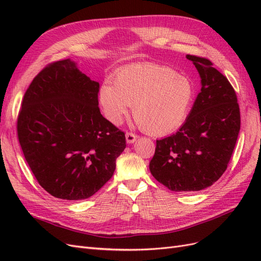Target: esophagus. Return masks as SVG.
<instances>
[{
  "label": "esophagus",
  "mask_w": 261,
  "mask_h": 261,
  "mask_svg": "<svg viewBox=\"0 0 261 261\" xmlns=\"http://www.w3.org/2000/svg\"><path fill=\"white\" fill-rule=\"evenodd\" d=\"M138 138L139 137L137 134H134L132 132H125V140H127V143H129V144H132V143L136 142Z\"/></svg>",
  "instance_id": "esophagus-1"
}]
</instances>
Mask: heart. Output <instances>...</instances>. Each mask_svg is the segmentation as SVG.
<instances>
[{"label": "heart", "instance_id": "obj_1", "mask_svg": "<svg viewBox=\"0 0 261 261\" xmlns=\"http://www.w3.org/2000/svg\"><path fill=\"white\" fill-rule=\"evenodd\" d=\"M194 98V86L183 74L153 63L124 67L115 85L105 82L98 100L106 118L121 123L132 107L137 124L150 136H167L187 119Z\"/></svg>", "mask_w": 261, "mask_h": 261}]
</instances>
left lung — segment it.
<instances>
[{
    "instance_id": "1",
    "label": "left lung",
    "mask_w": 261,
    "mask_h": 261,
    "mask_svg": "<svg viewBox=\"0 0 261 261\" xmlns=\"http://www.w3.org/2000/svg\"><path fill=\"white\" fill-rule=\"evenodd\" d=\"M187 58L199 73L200 92L179 131L156 141L149 163L154 178L173 192L213 186L228 167L241 129L238 98L229 80L209 60Z\"/></svg>"
}]
</instances>
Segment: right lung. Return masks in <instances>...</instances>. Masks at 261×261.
I'll list each match as a JSON object with an SVG mask.
<instances>
[{"instance_id":"right-lung-1","label":"right lung","mask_w":261,"mask_h":261,"mask_svg":"<svg viewBox=\"0 0 261 261\" xmlns=\"http://www.w3.org/2000/svg\"><path fill=\"white\" fill-rule=\"evenodd\" d=\"M98 90L68 58L41 70L23 95L19 144L40 186L56 198L94 195L125 148L124 133L99 112Z\"/></svg>"}]
</instances>
